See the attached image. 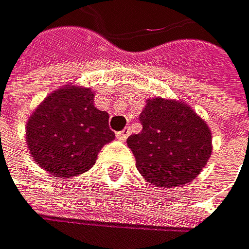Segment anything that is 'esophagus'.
<instances>
[{
    "mask_svg": "<svg viewBox=\"0 0 249 249\" xmlns=\"http://www.w3.org/2000/svg\"><path fill=\"white\" fill-rule=\"evenodd\" d=\"M128 135H130V130H128V128H124L122 131H118V133H116V138H118L119 141H125V139L128 138Z\"/></svg>",
    "mask_w": 249,
    "mask_h": 249,
    "instance_id": "obj_1",
    "label": "esophagus"
}]
</instances>
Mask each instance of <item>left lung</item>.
Returning <instances> with one entry per match:
<instances>
[{
	"label": "left lung",
	"instance_id": "8db88e82",
	"mask_svg": "<svg viewBox=\"0 0 249 249\" xmlns=\"http://www.w3.org/2000/svg\"><path fill=\"white\" fill-rule=\"evenodd\" d=\"M142 131L127 145L148 183L175 188L195 180L210 160L208 124L182 99L150 98L141 113Z\"/></svg>",
	"mask_w": 249,
	"mask_h": 249
}]
</instances>
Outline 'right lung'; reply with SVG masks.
I'll list each match as a JSON object with an SVG mask.
<instances>
[{
	"mask_svg": "<svg viewBox=\"0 0 249 249\" xmlns=\"http://www.w3.org/2000/svg\"><path fill=\"white\" fill-rule=\"evenodd\" d=\"M91 89L76 84L52 91L26 124V143L33 160L54 178L89 171L98 153L114 139L108 113L94 107Z\"/></svg>",
	"mask_w": 249,
	"mask_h": 249,
	"instance_id": "right-lung-1",
	"label": "right lung"
}]
</instances>
